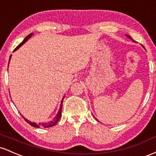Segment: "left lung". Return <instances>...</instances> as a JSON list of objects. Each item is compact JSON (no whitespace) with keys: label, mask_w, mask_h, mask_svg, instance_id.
<instances>
[{"label":"left lung","mask_w":156,"mask_h":156,"mask_svg":"<svg viewBox=\"0 0 156 156\" xmlns=\"http://www.w3.org/2000/svg\"><path fill=\"white\" fill-rule=\"evenodd\" d=\"M126 36H127V37H129V38H130V39H131V40H133V39H132V38H131V37H130V36H128V35H126Z\"/></svg>","instance_id":"8db88e82"}]
</instances>
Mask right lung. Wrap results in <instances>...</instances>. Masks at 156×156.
Returning <instances> with one entry per match:
<instances>
[{"mask_svg": "<svg viewBox=\"0 0 156 156\" xmlns=\"http://www.w3.org/2000/svg\"><path fill=\"white\" fill-rule=\"evenodd\" d=\"M32 34H33V33H31L30 34H29V35H28L27 37H26V38H25V39L23 40V41L21 43H20V44H19L18 45H17V46L16 47V48H15V50H14V51H15L18 49V48H20V47L22 45H23L24 43H25L27 41V40H29V38L31 37V35H32ZM11 57H12V55L10 56V57H9V61H10V59H11ZM64 97H63V98H62V101H61V105H60V107H59V110L58 113H57V114L56 115V116L55 117V118L53 119H52L51 121V122H47V123H39V124H37V123H34V122H30V121H29L28 119H26L24 118L23 116V119H24L26 120V122H27V123H29V125H31V126H32V127H52V126H55V125H56V124H57V122H58V121L59 120V119H60L61 116H62V101H63V99H64Z\"/></svg>", "mask_w": 156, "mask_h": 156, "instance_id": "right-lung-1", "label": "right lung"}]
</instances>
